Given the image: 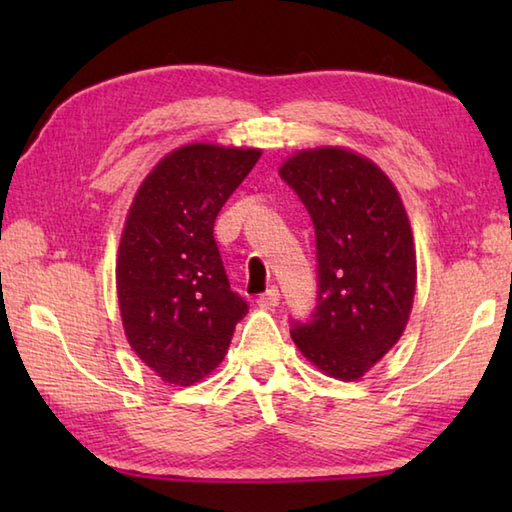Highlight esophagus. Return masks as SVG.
<instances>
[{"mask_svg": "<svg viewBox=\"0 0 512 512\" xmlns=\"http://www.w3.org/2000/svg\"><path fill=\"white\" fill-rule=\"evenodd\" d=\"M279 303V288L277 286H270L266 292L257 297V306L259 308H275Z\"/></svg>", "mask_w": 512, "mask_h": 512, "instance_id": "1", "label": "esophagus"}]
</instances>
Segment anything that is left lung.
<instances>
[{
	"label": "left lung",
	"instance_id": "obj_1",
	"mask_svg": "<svg viewBox=\"0 0 512 512\" xmlns=\"http://www.w3.org/2000/svg\"><path fill=\"white\" fill-rule=\"evenodd\" d=\"M279 176L317 237V306L290 321L303 356L341 380L361 378L400 339L416 290L405 206L374 162L352 151H299Z\"/></svg>",
	"mask_w": 512,
	"mask_h": 512
}]
</instances>
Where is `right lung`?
<instances>
[{
	"label": "right lung",
	"instance_id": "1",
	"mask_svg": "<svg viewBox=\"0 0 512 512\" xmlns=\"http://www.w3.org/2000/svg\"><path fill=\"white\" fill-rule=\"evenodd\" d=\"M259 156V149L184 145L158 162L129 209L118 306L132 350L165 383L193 385L211 374L246 317L213 226Z\"/></svg>",
	"mask_w": 512,
	"mask_h": 512
}]
</instances>
